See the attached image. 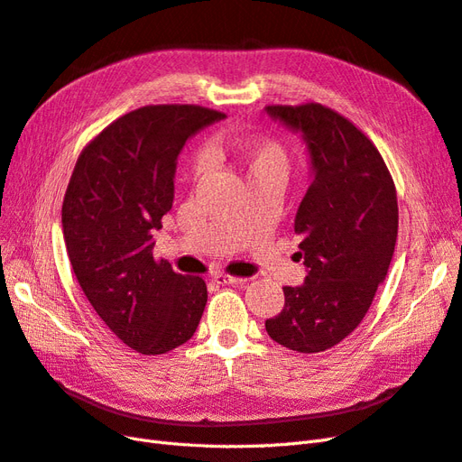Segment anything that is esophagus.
<instances>
[{
  "label": "esophagus",
  "mask_w": 462,
  "mask_h": 462,
  "mask_svg": "<svg viewBox=\"0 0 462 462\" xmlns=\"http://www.w3.org/2000/svg\"><path fill=\"white\" fill-rule=\"evenodd\" d=\"M212 282L217 285H243L246 279L243 277H235V275H227V273H216L212 277Z\"/></svg>",
  "instance_id": "obj_1"
}]
</instances>
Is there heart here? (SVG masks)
<instances>
[{"instance_id": "b5f03b06", "label": "heart", "mask_w": 462, "mask_h": 462, "mask_svg": "<svg viewBox=\"0 0 462 462\" xmlns=\"http://www.w3.org/2000/svg\"><path fill=\"white\" fill-rule=\"evenodd\" d=\"M209 156L217 158L223 156V143L219 138L212 141L208 148ZM204 162H199V170H202ZM241 165L246 173V179H260V177H270L277 175L283 177L287 173L289 158L285 148L275 143V141H256L248 143L241 152Z\"/></svg>"}]
</instances>
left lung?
I'll return each instance as SVG.
<instances>
[{
  "instance_id": "left-lung-1",
  "label": "left lung",
  "mask_w": 462,
  "mask_h": 462,
  "mask_svg": "<svg viewBox=\"0 0 462 462\" xmlns=\"http://www.w3.org/2000/svg\"><path fill=\"white\" fill-rule=\"evenodd\" d=\"M265 111L300 133L312 167L295 216L309 275L283 287V310L265 319V331L291 351L321 353L356 329L383 283L397 243V190L382 153L337 111L314 102Z\"/></svg>"
}]
</instances>
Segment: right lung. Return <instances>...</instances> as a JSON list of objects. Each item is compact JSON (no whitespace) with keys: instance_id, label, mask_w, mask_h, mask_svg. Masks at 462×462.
Returning <instances> with one entry per match:
<instances>
[{"instance_id":"1","label":"right lung","mask_w":462,"mask_h":462,"mask_svg":"<svg viewBox=\"0 0 462 462\" xmlns=\"http://www.w3.org/2000/svg\"><path fill=\"white\" fill-rule=\"evenodd\" d=\"M200 106H144L80 152L61 223L77 282L96 314L141 355H163L199 328L208 289L153 258V231L170 212L177 156L192 134L221 121Z\"/></svg>"}]
</instances>
